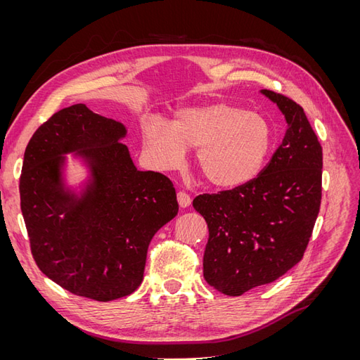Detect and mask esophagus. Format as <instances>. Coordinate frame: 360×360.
Wrapping results in <instances>:
<instances>
[{
	"label": "esophagus",
	"instance_id": "34e87169",
	"mask_svg": "<svg viewBox=\"0 0 360 360\" xmlns=\"http://www.w3.org/2000/svg\"><path fill=\"white\" fill-rule=\"evenodd\" d=\"M177 201H179V205L180 207H183V209H186V207H189L191 205V202H192V198L189 197V195L186 193V192H179L177 193Z\"/></svg>",
	"mask_w": 360,
	"mask_h": 360
}]
</instances>
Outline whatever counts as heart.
I'll list each match as a JSON object with an SVG mask.
<instances>
[{
  "instance_id": "heart-1",
  "label": "heart",
  "mask_w": 360,
  "mask_h": 360,
  "mask_svg": "<svg viewBox=\"0 0 360 360\" xmlns=\"http://www.w3.org/2000/svg\"><path fill=\"white\" fill-rule=\"evenodd\" d=\"M146 155L160 171L176 169L197 148L195 160L204 179L216 188L252 181L271 148V127L255 112L224 102L181 108L171 126L153 118L143 127Z\"/></svg>"
}]
</instances>
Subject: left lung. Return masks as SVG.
<instances>
[{"label":"left lung","instance_id":"left-lung-1","mask_svg":"<svg viewBox=\"0 0 360 360\" xmlns=\"http://www.w3.org/2000/svg\"><path fill=\"white\" fill-rule=\"evenodd\" d=\"M288 124L282 144L252 181L193 200L209 226L202 269L207 284L242 296L296 266L321 202L323 150L303 108L270 90Z\"/></svg>","mask_w":360,"mask_h":360}]
</instances>
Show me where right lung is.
Returning <instances> with one entry per match:
<instances>
[{"instance_id": "add662e5", "label": "right lung", "mask_w": 360, "mask_h": 360, "mask_svg": "<svg viewBox=\"0 0 360 360\" xmlns=\"http://www.w3.org/2000/svg\"><path fill=\"white\" fill-rule=\"evenodd\" d=\"M123 123L84 103L53 114L30 139L20 174V210L36 264L76 296L110 302L144 278L147 249L177 216L168 177L138 171L120 143ZM87 168L79 190L65 181L66 154Z\"/></svg>"}]
</instances>
